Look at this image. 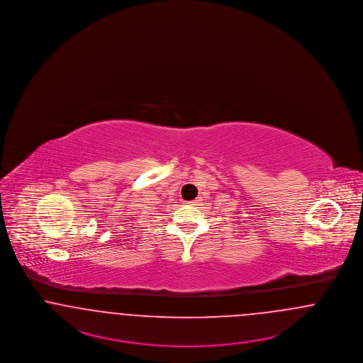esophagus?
Returning <instances> with one entry per match:
<instances>
[{"instance_id":"obj_1","label":"esophagus","mask_w":363,"mask_h":363,"mask_svg":"<svg viewBox=\"0 0 363 363\" xmlns=\"http://www.w3.org/2000/svg\"><path fill=\"white\" fill-rule=\"evenodd\" d=\"M186 203H187V205H196V201H191V202H186Z\"/></svg>"}]
</instances>
